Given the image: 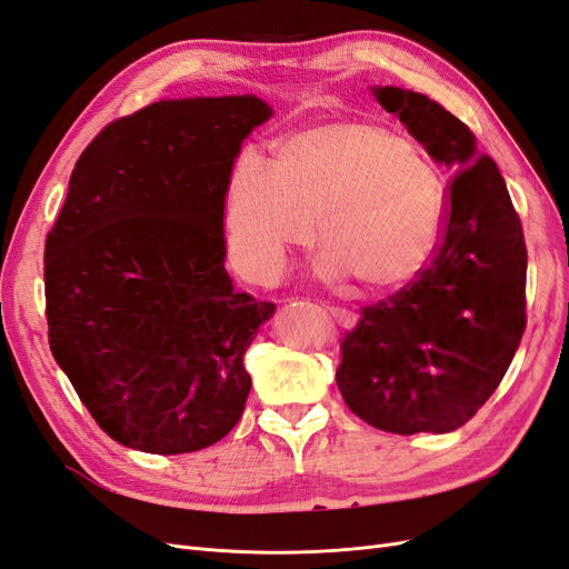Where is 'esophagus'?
<instances>
[{
	"label": "esophagus",
	"instance_id": "1",
	"mask_svg": "<svg viewBox=\"0 0 569 569\" xmlns=\"http://www.w3.org/2000/svg\"><path fill=\"white\" fill-rule=\"evenodd\" d=\"M327 313H330L341 327H353L356 325V316L347 308H339V306H327Z\"/></svg>",
	"mask_w": 569,
	"mask_h": 569
}]
</instances>
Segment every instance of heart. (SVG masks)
Listing matches in <instances>:
<instances>
[{
    "label": "heart",
    "mask_w": 569,
    "mask_h": 569,
    "mask_svg": "<svg viewBox=\"0 0 569 569\" xmlns=\"http://www.w3.org/2000/svg\"><path fill=\"white\" fill-rule=\"evenodd\" d=\"M446 192L437 166L391 128L347 120L289 137L274 168L253 153L232 166L226 222L247 278L270 280L291 247L316 239L327 278L366 291L410 282L435 256Z\"/></svg>",
    "instance_id": "heart-1"
}]
</instances>
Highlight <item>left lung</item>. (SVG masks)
Wrapping results in <instances>:
<instances>
[{
  "label": "left lung",
  "instance_id": "obj_1",
  "mask_svg": "<svg viewBox=\"0 0 569 569\" xmlns=\"http://www.w3.org/2000/svg\"><path fill=\"white\" fill-rule=\"evenodd\" d=\"M372 92L453 178L432 261L360 308L341 339L337 387L351 412L385 432H453L501 385L525 335L522 222L493 159L451 111L401 88Z\"/></svg>",
  "mask_w": 569,
  "mask_h": 569
}]
</instances>
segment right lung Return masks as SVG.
<instances>
[{"label": "right lung", "instance_id": "add662e5", "mask_svg": "<svg viewBox=\"0 0 569 569\" xmlns=\"http://www.w3.org/2000/svg\"><path fill=\"white\" fill-rule=\"evenodd\" d=\"M258 97L159 101L80 153L44 242L49 349L104 432L176 456L244 412V353L274 303L226 270L228 180Z\"/></svg>", "mask_w": 569, "mask_h": 569}]
</instances>
